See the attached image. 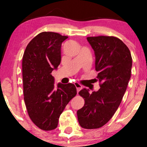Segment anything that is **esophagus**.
<instances>
[{"label": "esophagus", "instance_id": "1", "mask_svg": "<svg viewBox=\"0 0 147 147\" xmlns=\"http://www.w3.org/2000/svg\"><path fill=\"white\" fill-rule=\"evenodd\" d=\"M74 84H75V86L76 87V88H77V92L78 93V92H80V90H81V89L82 88V86L81 84L78 83V82H76Z\"/></svg>", "mask_w": 147, "mask_h": 147}]
</instances>
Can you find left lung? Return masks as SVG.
Wrapping results in <instances>:
<instances>
[{"mask_svg":"<svg viewBox=\"0 0 147 147\" xmlns=\"http://www.w3.org/2000/svg\"><path fill=\"white\" fill-rule=\"evenodd\" d=\"M95 53V68L100 88L90 93L84 88L79 94L85 103L77 112L82 128L95 129L106 124L121 103L132 69L131 53L120 39L112 36L88 37Z\"/></svg>","mask_w":147,"mask_h":147,"instance_id":"8db88e82","label":"left lung"}]
</instances>
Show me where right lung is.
<instances>
[{"mask_svg":"<svg viewBox=\"0 0 147 147\" xmlns=\"http://www.w3.org/2000/svg\"><path fill=\"white\" fill-rule=\"evenodd\" d=\"M67 36L42 32L28 44L24 52L23 70L24 100L32 122L40 129L57 128L59 116L77 94L74 84L54 85L51 75L61 62V47Z\"/></svg>","mask_w":147,"mask_h":147,"instance_id":"right-lung-1","label":"right lung"}]
</instances>
